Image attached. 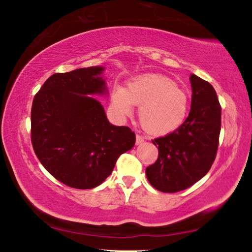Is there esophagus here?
<instances>
[{
	"label": "esophagus",
	"mask_w": 252,
	"mask_h": 252,
	"mask_svg": "<svg viewBox=\"0 0 252 252\" xmlns=\"http://www.w3.org/2000/svg\"><path fill=\"white\" fill-rule=\"evenodd\" d=\"M142 142H144V138L142 135L136 134V139H135V144H141Z\"/></svg>",
	"instance_id": "obj_1"
}]
</instances>
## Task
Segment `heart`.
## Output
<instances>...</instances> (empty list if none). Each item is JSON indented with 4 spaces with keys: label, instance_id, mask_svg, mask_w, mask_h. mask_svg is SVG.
Segmentation results:
<instances>
[{
    "label": "heart",
    "instance_id": "1",
    "mask_svg": "<svg viewBox=\"0 0 252 252\" xmlns=\"http://www.w3.org/2000/svg\"><path fill=\"white\" fill-rule=\"evenodd\" d=\"M112 105L119 118H126L139 106V121L155 135L171 133L181 126L189 109V96L169 76L147 73L129 81L126 89L116 88Z\"/></svg>",
    "mask_w": 252,
    "mask_h": 252
}]
</instances>
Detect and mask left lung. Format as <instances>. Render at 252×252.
<instances>
[{
    "mask_svg": "<svg viewBox=\"0 0 252 252\" xmlns=\"http://www.w3.org/2000/svg\"><path fill=\"white\" fill-rule=\"evenodd\" d=\"M190 113L181 126L152 140L159 156L146 170L153 188L174 193L190 188L210 170L216 159L221 129V105L212 85L190 75Z\"/></svg>",
    "mask_w": 252,
    "mask_h": 252,
    "instance_id": "left-lung-1",
    "label": "left lung"
}]
</instances>
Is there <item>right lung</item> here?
I'll return each instance as SVG.
<instances>
[{"label": "right lung", "mask_w": 252, "mask_h": 252, "mask_svg": "<svg viewBox=\"0 0 252 252\" xmlns=\"http://www.w3.org/2000/svg\"><path fill=\"white\" fill-rule=\"evenodd\" d=\"M103 67L54 73L33 99L31 141L42 165L60 182L92 189L108 178L135 133L112 126L103 106L87 94L103 93Z\"/></svg>", "instance_id": "obj_1"}]
</instances>
